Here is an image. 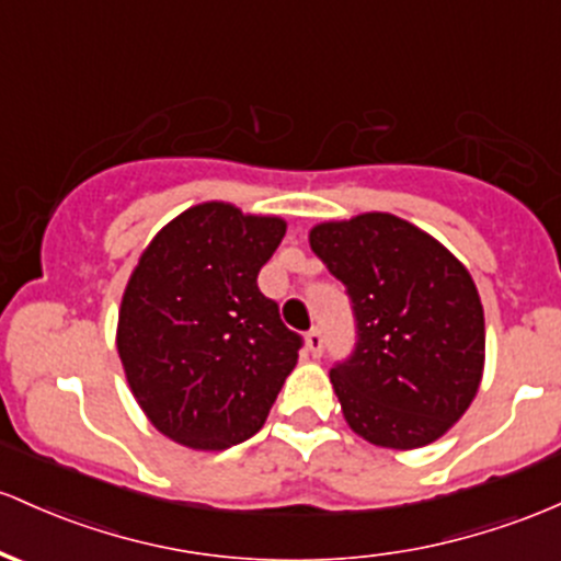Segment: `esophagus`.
Here are the masks:
<instances>
[{"label": "esophagus", "instance_id": "34e87169", "mask_svg": "<svg viewBox=\"0 0 561 561\" xmlns=\"http://www.w3.org/2000/svg\"><path fill=\"white\" fill-rule=\"evenodd\" d=\"M306 348L311 351V356H322V348H324L322 330H319V328L309 330V335H306Z\"/></svg>", "mask_w": 561, "mask_h": 561}]
</instances>
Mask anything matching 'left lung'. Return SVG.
I'll list each match as a JSON object with an SVG mask.
<instances>
[{
    "label": "left lung",
    "mask_w": 561,
    "mask_h": 561,
    "mask_svg": "<svg viewBox=\"0 0 561 561\" xmlns=\"http://www.w3.org/2000/svg\"><path fill=\"white\" fill-rule=\"evenodd\" d=\"M309 244L354 304L356 348L330 370L351 431L389 450L445 436L484 373V309L469 268L391 213L324 220Z\"/></svg>",
    "instance_id": "left-lung-1"
}]
</instances>
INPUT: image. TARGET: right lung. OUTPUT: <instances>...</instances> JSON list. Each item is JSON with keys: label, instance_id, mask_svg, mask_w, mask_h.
<instances>
[{"label": "right lung", "instance_id": "1", "mask_svg": "<svg viewBox=\"0 0 561 561\" xmlns=\"http://www.w3.org/2000/svg\"><path fill=\"white\" fill-rule=\"evenodd\" d=\"M287 224L202 202L157 231L127 279L116 351L151 426L191 450L261 431L298 365L300 335L257 290Z\"/></svg>", "mask_w": 561, "mask_h": 561}]
</instances>
